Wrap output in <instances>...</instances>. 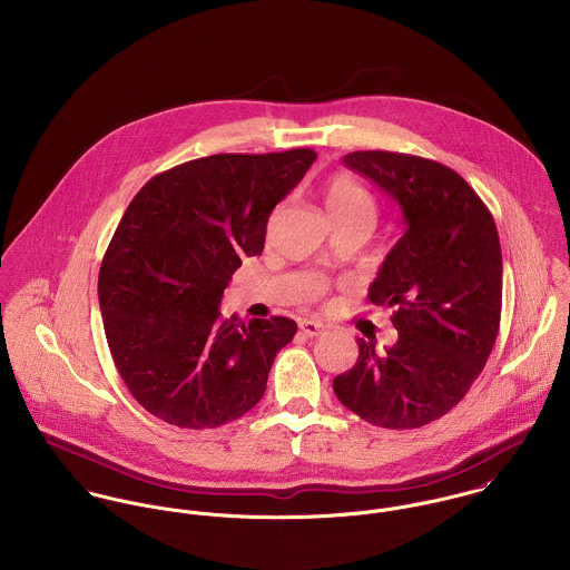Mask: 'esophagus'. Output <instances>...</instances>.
Returning a JSON list of instances; mask_svg holds the SVG:
<instances>
[{
	"label": "esophagus",
	"mask_w": 570,
	"mask_h": 570,
	"mask_svg": "<svg viewBox=\"0 0 570 570\" xmlns=\"http://www.w3.org/2000/svg\"><path fill=\"white\" fill-rule=\"evenodd\" d=\"M326 326L321 323V321H312V318H307V321H301V331L305 333V335H309V337H318V335H323L325 333Z\"/></svg>",
	"instance_id": "obj_1"
}]
</instances>
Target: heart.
Returning a JSON list of instances; mask_svg holds the SVG:
<instances>
[{
	"label": "heart",
	"mask_w": 570,
	"mask_h": 570,
	"mask_svg": "<svg viewBox=\"0 0 570 570\" xmlns=\"http://www.w3.org/2000/svg\"><path fill=\"white\" fill-rule=\"evenodd\" d=\"M325 206L335 224L353 219L375 222L377 217V202L373 193L351 173H335L326 181Z\"/></svg>",
	"instance_id": "1"
}]
</instances>
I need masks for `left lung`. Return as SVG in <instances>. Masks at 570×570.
Masks as SVG:
<instances>
[{
  "label": "left lung",
  "instance_id": "left-lung-1",
  "mask_svg": "<svg viewBox=\"0 0 570 570\" xmlns=\"http://www.w3.org/2000/svg\"><path fill=\"white\" fill-rule=\"evenodd\" d=\"M342 163L400 204L406 230L368 289L373 305L395 307L400 337L382 353L357 337L360 357L333 391L373 425L421 428L465 397L493 348L498 230L483 199L445 164L391 151H353Z\"/></svg>",
  "mask_w": 570,
  "mask_h": 570
}]
</instances>
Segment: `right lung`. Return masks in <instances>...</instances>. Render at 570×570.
I'll return each instance as SVG.
<instances>
[{
  "mask_svg": "<svg viewBox=\"0 0 570 570\" xmlns=\"http://www.w3.org/2000/svg\"><path fill=\"white\" fill-rule=\"evenodd\" d=\"M314 160L312 149L208 156L151 177L131 199L100 265L98 303L120 377L158 419L204 430L261 402L296 323L245 325L222 318L219 303Z\"/></svg>",
  "mask_w": 570,
  "mask_h": 570,
  "instance_id": "1",
  "label": "right lung"
}]
</instances>
